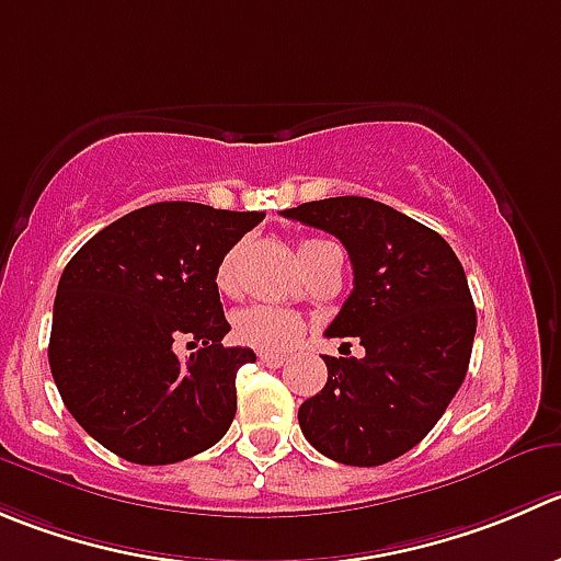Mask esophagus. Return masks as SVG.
<instances>
[{"label": "esophagus", "instance_id": "esophagus-1", "mask_svg": "<svg viewBox=\"0 0 561 561\" xmlns=\"http://www.w3.org/2000/svg\"><path fill=\"white\" fill-rule=\"evenodd\" d=\"M260 362H263L265 367H282V364H285V356H282V353L263 351V353H260Z\"/></svg>", "mask_w": 561, "mask_h": 561}]
</instances>
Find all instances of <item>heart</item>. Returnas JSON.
<instances>
[{"mask_svg": "<svg viewBox=\"0 0 561 561\" xmlns=\"http://www.w3.org/2000/svg\"><path fill=\"white\" fill-rule=\"evenodd\" d=\"M329 247V241H304L298 247V260H307L318 249ZM243 243H236L230 252L221 257L219 268H216V287L221 293H236L238 274H241L243 260ZM307 331V320L301 314L290 312V309L271 307V304H254V307L241 309L232 320V334L243 345L260 347V351H282V347L293 345L298 336Z\"/></svg>", "mask_w": 561, "mask_h": 561, "instance_id": "obj_1", "label": "heart"}]
</instances>
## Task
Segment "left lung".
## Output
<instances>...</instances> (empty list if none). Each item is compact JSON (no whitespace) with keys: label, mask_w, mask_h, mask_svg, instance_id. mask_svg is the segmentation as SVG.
<instances>
[{"label":"left lung","mask_w":561,"mask_h":561,"mask_svg":"<svg viewBox=\"0 0 561 561\" xmlns=\"http://www.w3.org/2000/svg\"><path fill=\"white\" fill-rule=\"evenodd\" d=\"M282 216L340 238L353 290L325 336L364 358L325 356L329 380L298 408L307 442L345 466H383L436 427L469 369L477 309L453 247L367 197H329Z\"/></svg>","instance_id":"left-lung-1"}]
</instances>
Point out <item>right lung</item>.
I'll list each match as a JSON object with an SVG mask.
<instances>
[{
    "mask_svg": "<svg viewBox=\"0 0 561 561\" xmlns=\"http://www.w3.org/2000/svg\"><path fill=\"white\" fill-rule=\"evenodd\" d=\"M263 219L156 203L103 227L65 265L48 364L65 408L108 453L167 466L230 431L236 375L257 356L221 345L230 323L216 268ZM181 339L201 345L186 363L174 353Z\"/></svg>",
    "mask_w": 561,
    "mask_h": 561,
    "instance_id": "right-lung-1",
    "label": "right lung"
}]
</instances>
